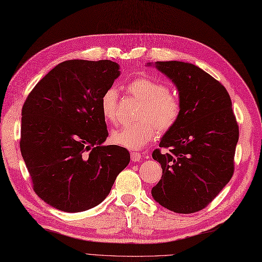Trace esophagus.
I'll return each mask as SVG.
<instances>
[{"label": "esophagus", "mask_w": 262, "mask_h": 262, "mask_svg": "<svg viewBox=\"0 0 262 262\" xmlns=\"http://www.w3.org/2000/svg\"><path fill=\"white\" fill-rule=\"evenodd\" d=\"M131 159H132V161L140 162L142 160L141 153H140V152H131Z\"/></svg>", "instance_id": "1"}]
</instances>
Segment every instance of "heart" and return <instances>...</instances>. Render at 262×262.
Segmentation results:
<instances>
[{"mask_svg": "<svg viewBox=\"0 0 262 262\" xmlns=\"http://www.w3.org/2000/svg\"><path fill=\"white\" fill-rule=\"evenodd\" d=\"M127 91L142 101L137 123L111 132V141L122 148L139 150L152 141L158 127L161 132L170 130L180 117L181 103L178 95L167 90L163 83L148 76H139L126 85ZM117 89L109 88L100 101L101 112L107 122L117 119Z\"/></svg>", "mask_w": 262, "mask_h": 262, "instance_id": "obj_1", "label": "heart"}]
</instances>
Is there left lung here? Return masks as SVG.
<instances>
[{"label": "left lung", "instance_id": "8db88e82", "mask_svg": "<svg viewBox=\"0 0 262 262\" xmlns=\"http://www.w3.org/2000/svg\"><path fill=\"white\" fill-rule=\"evenodd\" d=\"M169 78L179 92L180 117L164 133L152 158L162 178L151 194L177 213L206 208L230 181L239 127L226 88L194 64L180 61L148 63Z\"/></svg>", "mask_w": 262, "mask_h": 262}]
</instances>
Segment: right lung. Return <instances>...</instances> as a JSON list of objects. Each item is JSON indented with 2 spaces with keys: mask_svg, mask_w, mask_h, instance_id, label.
<instances>
[{
  "mask_svg": "<svg viewBox=\"0 0 262 262\" xmlns=\"http://www.w3.org/2000/svg\"><path fill=\"white\" fill-rule=\"evenodd\" d=\"M110 60H69L54 67L22 107L20 148L35 193L66 212L103 201L130 162L119 145H103L109 133L100 101L120 76Z\"/></svg>",
  "mask_w": 262,
  "mask_h": 262,
  "instance_id": "obj_1",
  "label": "right lung"
}]
</instances>
